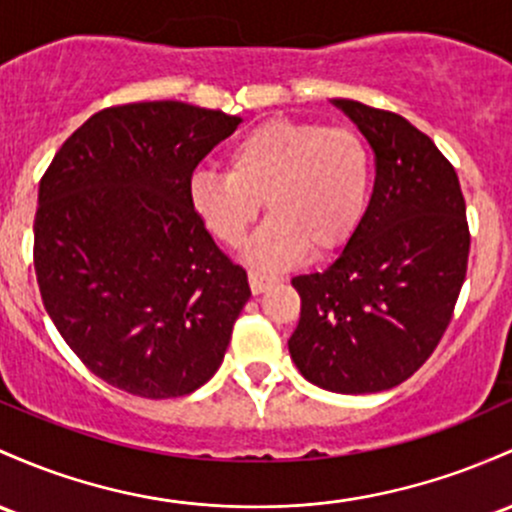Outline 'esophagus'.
Returning a JSON list of instances; mask_svg holds the SVG:
<instances>
[{
    "mask_svg": "<svg viewBox=\"0 0 512 512\" xmlns=\"http://www.w3.org/2000/svg\"><path fill=\"white\" fill-rule=\"evenodd\" d=\"M247 282H250L252 294H262V291L269 289V286L277 284L279 277H274V274L255 272V269H250V274H247Z\"/></svg>",
    "mask_w": 512,
    "mask_h": 512,
    "instance_id": "obj_1",
    "label": "esophagus"
}]
</instances>
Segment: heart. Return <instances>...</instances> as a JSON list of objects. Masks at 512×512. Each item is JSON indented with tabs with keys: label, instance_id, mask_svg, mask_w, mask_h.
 I'll return each mask as SVG.
<instances>
[{
	"label": "heart",
	"instance_id": "1",
	"mask_svg": "<svg viewBox=\"0 0 512 512\" xmlns=\"http://www.w3.org/2000/svg\"><path fill=\"white\" fill-rule=\"evenodd\" d=\"M369 145L352 128L272 119L228 148V170H196L189 201L221 243L238 247L257 213H272L247 247V260L282 267L350 238L372 189Z\"/></svg>",
	"mask_w": 512,
	"mask_h": 512
}]
</instances>
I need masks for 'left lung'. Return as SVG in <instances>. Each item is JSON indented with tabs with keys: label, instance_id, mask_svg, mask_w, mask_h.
I'll return each instance as SVG.
<instances>
[{
	"label": "left lung",
	"instance_id": "left-lung-1",
	"mask_svg": "<svg viewBox=\"0 0 512 512\" xmlns=\"http://www.w3.org/2000/svg\"><path fill=\"white\" fill-rule=\"evenodd\" d=\"M330 104L372 145L376 179L338 257L291 279L301 318L289 355L325 391H386L423 367L452 320L469 260L466 206L454 167L403 116Z\"/></svg>",
	"mask_w": 512,
	"mask_h": 512
}]
</instances>
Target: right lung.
<instances>
[{
    "label": "right lung",
    "instance_id": "add662e5",
    "mask_svg": "<svg viewBox=\"0 0 512 512\" xmlns=\"http://www.w3.org/2000/svg\"><path fill=\"white\" fill-rule=\"evenodd\" d=\"M240 121L172 99L111 106L43 174L33 223L43 306L116 389L187 396L221 367L250 286L194 213L189 177Z\"/></svg>",
    "mask_w": 512,
    "mask_h": 512
}]
</instances>
